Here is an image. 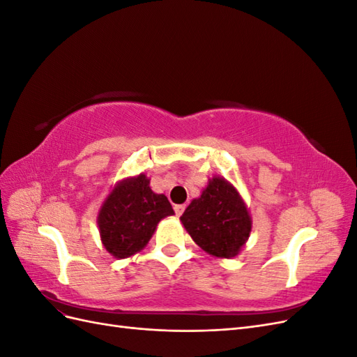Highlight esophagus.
Instances as JSON below:
<instances>
[{
	"instance_id": "34e87169",
	"label": "esophagus",
	"mask_w": 357,
	"mask_h": 357,
	"mask_svg": "<svg viewBox=\"0 0 357 357\" xmlns=\"http://www.w3.org/2000/svg\"><path fill=\"white\" fill-rule=\"evenodd\" d=\"M185 208H186L185 204H177V205H174V211H176V214L178 215V218L183 214V211H185Z\"/></svg>"
}]
</instances>
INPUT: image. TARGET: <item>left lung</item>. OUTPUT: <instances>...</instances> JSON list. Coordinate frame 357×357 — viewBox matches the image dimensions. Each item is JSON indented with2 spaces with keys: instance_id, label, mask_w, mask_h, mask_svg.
Here are the masks:
<instances>
[{
  "instance_id": "obj_1",
  "label": "left lung",
  "mask_w": 357,
  "mask_h": 357,
  "mask_svg": "<svg viewBox=\"0 0 357 357\" xmlns=\"http://www.w3.org/2000/svg\"><path fill=\"white\" fill-rule=\"evenodd\" d=\"M185 229L204 252L215 257H234L252 232L247 205L228 180L213 177L180 218Z\"/></svg>"
}]
</instances>
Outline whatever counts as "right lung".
<instances>
[{"mask_svg": "<svg viewBox=\"0 0 357 357\" xmlns=\"http://www.w3.org/2000/svg\"><path fill=\"white\" fill-rule=\"evenodd\" d=\"M172 214L168 198L155 193L146 174H139L117 183L101 205L96 223L105 250L125 259L143 250L158 223Z\"/></svg>", "mask_w": 357, "mask_h": 357, "instance_id": "right-lung-1", "label": "right lung"}]
</instances>
